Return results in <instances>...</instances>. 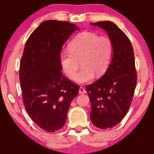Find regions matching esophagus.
<instances>
[{"instance_id": "obj_1", "label": "esophagus", "mask_w": 154, "mask_h": 154, "mask_svg": "<svg viewBox=\"0 0 154 154\" xmlns=\"http://www.w3.org/2000/svg\"><path fill=\"white\" fill-rule=\"evenodd\" d=\"M79 93L82 94H84L86 93V90H85L83 87H80L79 90Z\"/></svg>"}]
</instances>
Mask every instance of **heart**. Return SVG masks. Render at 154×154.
I'll list each match as a JSON object with an SVG mask.
<instances>
[{
  "label": "heart",
  "instance_id": "obj_1",
  "mask_svg": "<svg viewBox=\"0 0 154 154\" xmlns=\"http://www.w3.org/2000/svg\"><path fill=\"white\" fill-rule=\"evenodd\" d=\"M113 43L106 36H98L90 32H83L69 45V51L60 54V63L68 77L73 79L79 62L82 69L75 78V82L83 83L105 73L113 55Z\"/></svg>",
  "mask_w": 154,
  "mask_h": 154
}]
</instances>
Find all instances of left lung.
<instances>
[{
    "instance_id": "1",
    "label": "left lung",
    "mask_w": 154,
    "mask_h": 154,
    "mask_svg": "<svg viewBox=\"0 0 154 154\" xmlns=\"http://www.w3.org/2000/svg\"><path fill=\"white\" fill-rule=\"evenodd\" d=\"M105 30L113 43V56L103 76L86 90L91 103L90 119L101 129L113 128L130 108L137 84L134 51L128 36L110 21L91 23Z\"/></svg>"
}]
</instances>
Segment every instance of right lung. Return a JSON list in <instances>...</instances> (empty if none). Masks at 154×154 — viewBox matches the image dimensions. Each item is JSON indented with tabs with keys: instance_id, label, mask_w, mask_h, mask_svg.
Here are the masks:
<instances>
[{
	"instance_id": "add662e5",
	"label": "right lung",
	"mask_w": 154,
	"mask_h": 154,
	"mask_svg": "<svg viewBox=\"0 0 154 154\" xmlns=\"http://www.w3.org/2000/svg\"><path fill=\"white\" fill-rule=\"evenodd\" d=\"M69 22L47 20L26 43L20 66V81L26 110L33 122L48 132L66 123L71 101L79 88L62 75L60 54L75 30Z\"/></svg>"
}]
</instances>
